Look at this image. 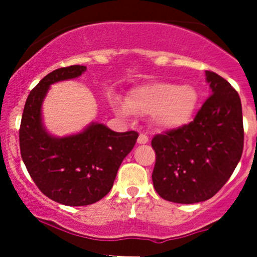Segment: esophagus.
I'll return each mask as SVG.
<instances>
[{"mask_svg":"<svg viewBox=\"0 0 257 257\" xmlns=\"http://www.w3.org/2000/svg\"><path fill=\"white\" fill-rule=\"evenodd\" d=\"M148 141H149V139H148V137L145 136V134H143V133L139 134V137H138V144H147Z\"/></svg>","mask_w":257,"mask_h":257,"instance_id":"1","label":"esophagus"}]
</instances>
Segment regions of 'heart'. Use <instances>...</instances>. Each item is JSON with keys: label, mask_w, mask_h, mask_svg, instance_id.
<instances>
[{"label": "heart", "mask_w": 257, "mask_h": 257, "mask_svg": "<svg viewBox=\"0 0 257 257\" xmlns=\"http://www.w3.org/2000/svg\"><path fill=\"white\" fill-rule=\"evenodd\" d=\"M199 92L194 85H179L172 82H149L137 85L129 92L125 104L115 103L121 115L152 114L153 123L159 129H177L185 125L195 113Z\"/></svg>", "instance_id": "b5f03b06"}]
</instances>
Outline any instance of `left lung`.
Masks as SVG:
<instances>
[{
  "mask_svg": "<svg viewBox=\"0 0 257 257\" xmlns=\"http://www.w3.org/2000/svg\"><path fill=\"white\" fill-rule=\"evenodd\" d=\"M205 74L211 95L194 120L152 139L157 155L153 185L173 203L195 204L212 198L231 177L242 154L239 94L219 74Z\"/></svg>",
  "mask_w": 257,
  "mask_h": 257,
  "instance_id": "1",
  "label": "left lung"
}]
</instances>
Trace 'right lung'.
I'll list each match as a JSON object with an SVG mask.
<instances>
[{"mask_svg": "<svg viewBox=\"0 0 257 257\" xmlns=\"http://www.w3.org/2000/svg\"><path fill=\"white\" fill-rule=\"evenodd\" d=\"M85 69L63 67L41 79L26 100L20 126L21 157L32 180L47 198L68 206L89 205L104 198L138 138L137 132L116 133L100 123L62 138L46 131L42 103L51 84L77 78Z\"/></svg>", "mask_w": 257, "mask_h": 257, "instance_id": "right-lung-1", "label": "right lung"}]
</instances>
